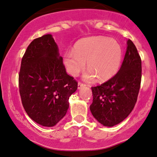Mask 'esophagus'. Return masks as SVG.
Returning <instances> with one entry per match:
<instances>
[{
  "label": "esophagus",
  "mask_w": 157,
  "mask_h": 157,
  "mask_svg": "<svg viewBox=\"0 0 157 157\" xmlns=\"http://www.w3.org/2000/svg\"><path fill=\"white\" fill-rule=\"evenodd\" d=\"M85 86H86V85L82 83V82H78V85H77V88H78V89H81V88H83Z\"/></svg>",
  "instance_id": "obj_1"
}]
</instances>
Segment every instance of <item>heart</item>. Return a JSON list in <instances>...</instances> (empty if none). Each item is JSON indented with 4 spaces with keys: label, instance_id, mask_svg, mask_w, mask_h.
I'll use <instances>...</instances> for the list:
<instances>
[{
    "label": "heart",
    "instance_id": "heart-1",
    "mask_svg": "<svg viewBox=\"0 0 157 157\" xmlns=\"http://www.w3.org/2000/svg\"><path fill=\"white\" fill-rule=\"evenodd\" d=\"M122 59V49L119 43L105 36H90L77 41L73 52L64 55L63 64L68 72L76 77L86 67L88 70L84 80H108L116 75Z\"/></svg>",
    "mask_w": 157,
    "mask_h": 157
}]
</instances>
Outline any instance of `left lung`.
<instances>
[{"mask_svg": "<svg viewBox=\"0 0 157 157\" xmlns=\"http://www.w3.org/2000/svg\"><path fill=\"white\" fill-rule=\"evenodd\" d=\"M142 76L141 59L130 39L121 67L114 77L101 86L92 87L90 110L105 126L120 124L131 113L137 99Z\"/></svg>", "mask_w": 157, "mask_h": 157, "instance_id": "obj_1", "label": "left lung"}]
</instances>
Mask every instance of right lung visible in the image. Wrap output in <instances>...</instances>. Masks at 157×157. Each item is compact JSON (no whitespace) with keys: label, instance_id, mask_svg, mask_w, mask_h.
I'll return each mask as SVG.
<instances>
[{"label":"right lung","instance_id":"add662e5","mask_svg":"<svg viewBox=\"0 0 157 157\" xmlns=\"http://www.w3.org/2000/svg\"><path fill=\"white\" fill-rule=\"evenodd\" d=\"M19 88L25 110L36 123L51 127L65 116L77 82L67 75L51 34L28 45L21 62Z\"/></svg>","mask_w":157,"mask_h":157}]
</instances>
